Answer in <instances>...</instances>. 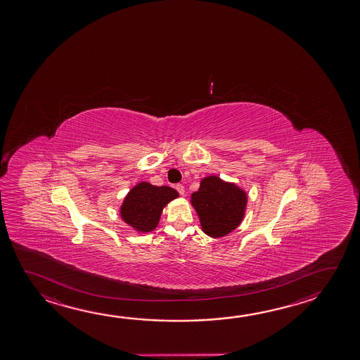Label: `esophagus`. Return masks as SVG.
<instances>
[{
  "label": "esophagus",
  "instance_id": "esophagus-1",
  "mask_svg": "<svg viewBox=\"0 0 360 360\" xmlns=\"http://www.w3.org/2000/svg\"><path fill=\"white\" fill-rule=\"evenodd\" d=\"M176 189L179 192V195H184V193H186V189H184V186H183V184H177V186H176Z\"/></svg>",
  "mask_w": 360,
  "mask_h": 360
}]
</instances>
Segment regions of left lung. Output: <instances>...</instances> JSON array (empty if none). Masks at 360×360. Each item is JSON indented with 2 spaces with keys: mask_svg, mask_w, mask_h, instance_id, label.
I'll list each match as a JSON object with an SVG mask.
<instances>
[{
  "mask_svg": "<svg viewBox=\"0 0 360 360\" xmlns=\"http://www.w3.org/2000/svg\"><path fill=\"white\" fill-rule=\"evenodd\" d=\"M191 203L198 214L202 231L211 238H222L244 220L248 195L235 183L207 176L191 195Z\"/></svg>",
  "mask_w": 360,
  "mask_h": 360,
  "instance_id": "1",
  "label": "left lung"
}]
</instances>
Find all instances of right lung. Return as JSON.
<instances>
[{"label":"right lung","instance_id":"add662e5","mask_svg":"<svg viewBox=\"0 0 360 360\" xmlns=\"http://www.w3.org/2000/svg\"><path fill=\"white\" fill-rule=\"evenodd\" d=\"M178 197L177 191L168 186L136 183L121 203V219L139 233H152L158 226L163 208Z\"/></svg>","mask_w":360,"mask_h":360}]
</instances>
